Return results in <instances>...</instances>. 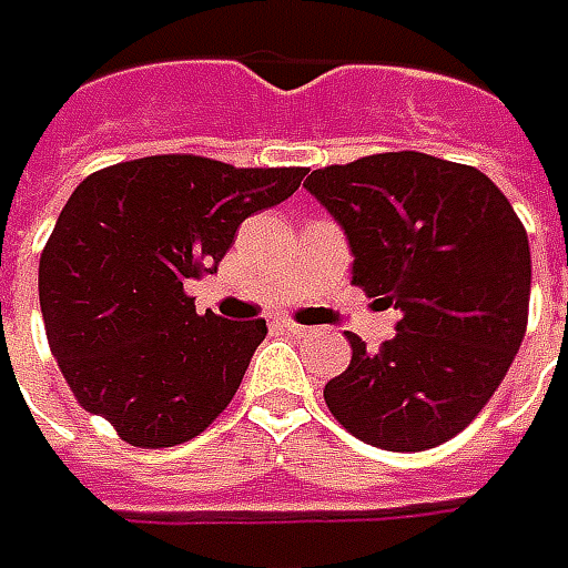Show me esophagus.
Masks as SVG:
<instances>
[{
  "label": "esophagus",
  "instance_id": "34e87169",
  "mask_svg": "<svg viewBox=\"0 0 568 568\" xmlns=\"http://www.w3.org/2000/svg\"><path fill=\"white\" fill-rule=\"evenodd\" d=\"M277 327L287 329V333H293V336H305V333H312V327H305V324H296L293 317H281V321H277Z\"/></svg>",
  "mask_w": 568,
  "mask_h": 568
}]
</instances>
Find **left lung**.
<instances>
[{
  "label": "left lung",
  "instance_id": "left-lung-1",
  "mask_svg": "<svg viewBox=\"0 0 568 568\" xmlns=\"http://www.w3.org/2000/svg\"><path fill=\"white\" fill-rule=\"evenodd\" d=\"M355 253L352 284L400 312L379 352L348 333L352 364L324 385L345 432L392 453L456 437L520 352L532 260L520 216L468 164L379 152L305 180Z\"/></svg>",
  "mask_w": 568,
  "mask_h": 568
}]
</instances>
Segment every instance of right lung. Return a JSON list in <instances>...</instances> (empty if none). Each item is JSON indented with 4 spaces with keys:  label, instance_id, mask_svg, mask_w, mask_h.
I'll return each mask as SVG.
<instances>
[{
    "label": "right lung",
    "instance_id": "add662e5",
    "mask_svg": "<svg viewBox=\"0 0 568 568\" xmlns=\"http://www.w3.org/2000/svg\"><path fill=\"white\" fill-rule=\"evenodd\" d=\"M303 176L149 155L75 186L39 260V305L79 406L124 444H186L235 397L265 321L199 315L183 284L213 275L241 223L291 199Z\"/></svg>",
    "mask_w": 568,
    "mask_h": 568
}]
</instances>
